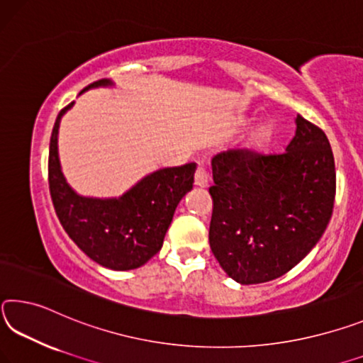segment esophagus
<instances>
[{
	"label": "esophagus",
	"mask_w": 363,
	"mask_h": 363,
	"mask_svg": "<svg viewBox=\"0 0 363 363\" xmlns=\"http://www.w3.org/2000/svg\"><path fill=\"white\" fill-rule=\"evenodd\" d=\"M194 185L196 186H201V188H204V186L209 185V174H207V170H206L204 165H198V169H196Z\"/></svg>",
	"instance_id": "obj_1"
}]
</instances>
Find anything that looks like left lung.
<instances>
[{
	"label": "left lung",
	"mask_w": 363,
	"mask_h": 363,
	"mask_svg": "<svg viewBox=\"0 0 363 363\" xmlns=\"http://www.w3.org/2000/svg\"><path fill=\"white\" fill-rule=\"evenodd\" d=\"M212 177L211 249L241 284L289 272L312 251L331 218L336 172L330 141L299 114L286 151L218 152Z\"/></svg>",
	"instance_id": "left-lung-1"
}]
</instances>
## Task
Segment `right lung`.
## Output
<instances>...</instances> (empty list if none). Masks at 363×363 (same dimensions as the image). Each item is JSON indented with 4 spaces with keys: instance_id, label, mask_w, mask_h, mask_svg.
<instances>
[{
    "instance_id": "1",
    "label": "right lung",
    "mask_w": 363,
    "mask_h": 363,
    "mask_svg": "<svg viewBox=\"0 0 363 363\" xmlns=\"http://www.w3.org/2000/svg\"><path fill=\"white\" fill-rule=\"evenodd\" d=\"M112 85L98 80L83 88ZM52 127L48 157V182L56 216L65 233L94 262L111 270H133L145 265L162 247L164 236L183 196L193 188L196 164L152 172L121 198H85L67 185L57 154V132L62 116Z\"/></svg>"
}]
</instances>
